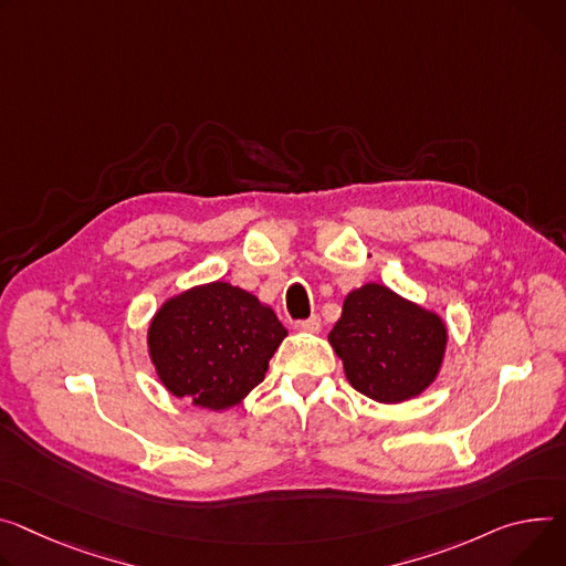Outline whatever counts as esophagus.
<instances>
[{
    "instance_id": "obj_1",
    "label": "esophagus",
    "mask_w": 566,
    "mask_h": 566,
    "mask_svg": "<svg viewBox=\"0 0 566 566\" xmlns=\"http://www.w3.org/2000/svg\"><path fill=\"white\" fill-rule=\"evenodd\" d=\"M321 327H323V325H321V318H318V316H312V318L295 323V329H297V332H306V334H318Z\"/></svg>"
}]
</instances>
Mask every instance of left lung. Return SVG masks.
I'll return each mask as SVG.
<instances>
[{
    "label": "left lung",
    "mask_w": 566,
    "mask_h": 566,
    "mask_svg": "<svg viewBox=\"0 0 566 566\" xmlns=\"http://www.w3.org/2000/svg\"><path fill=\"white\" fill-rule=\"evenodd\" d=\"M327 340L352 388L381 403H401L438 379L449 329L433 310L368 282L345 295Z\"/></svg>",
    "instance_id": "left-lung-1"
}]
</instances>
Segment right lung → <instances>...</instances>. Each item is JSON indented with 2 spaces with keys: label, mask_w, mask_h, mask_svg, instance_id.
<instances>
[{
  "label": "right lung",
  "mask_w": 566,
  "mask_h": 566,
  "mask_svg": "<svg viewBox=\"0 0 566 566\" xmlns=\"http://www.w3.org/2000/svg\"><path fill=\"white\" fill-rule=\"evenodd\" d=\"M286 334L269 304L217 280L167 297L148 323L146 347L174 397L221 413L264 381Z\"/></svg>",
  "instance_id": "1"
}]
</instances>
